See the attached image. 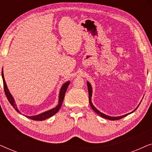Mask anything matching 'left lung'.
I'll return each mask as SVG.
<instances>
[{
    "label": "left lung",
    "mask_w": 152,
    "mask_h": 152,
    "mask_svg": "<svg viewBox=\"0 0 152 152\" xmlns=\"http://www.w3.org/2000/svg\"><path fill=\"white\" fill-rule=\"evenodd\" d=\"M87 86H88V90L89 103H90V105H91V108H92L93 111H94L97 114H98V115H100L101 117H102V118H106V119H107V120H120V119H121V118L125 117V116H126V115H128L129 114H131L132 113H133V112H134V111H136V110L137 109V108H138V107H137L136 109H135L134 111L131 112V113H127V114H126V115H122V116H118V117H111V116H109V115H105V114L101 113L100 111H98V110H97V109H96V108H95V107H94V106L93 105L92 102H91V96H92V91H93V90H92V87H91V85L90 84V83H89L88 82H87Z\"/></svg>",
    "instance_id": "1"
}]
</instances>
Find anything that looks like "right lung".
I'll return each instance as SVG.
<instances>
[{
	"mask_svg": "<svg viewBox=\"0 0 152 152\" xmlns=\"http://www.w3.org/2000/svg\"><path fill=\"white\" fill-rule=\"evenodd\" d=\"M2 77H3V81L4 91H5V93L6 95V97H7V98L8 99V101L10 102V103L11 104V105L12 106V107H14V109H15L16 111H18V113H20V112L18 111V109H17V107H16V104L15 103V101H14V99L13 98V97H12L11 93H10L9 89H8L7 86V84H6L5 79H4V75H3V70H2ZM69 84H70V82L68 81V82H66L65 84H64L63 86H61V90H60V93H59V104H58V105L55 108H53V109L49 110V111L43 112V113H41V114H39V115H33V116L25 115V116H26V117H27V118H30V119H31V120H38V121H42V120H44L45 119H47V118H50L53 115H55V113H57L58 111H59V109L61 107V104H62V103H63V101H64V95H65L66 91V90H67V88H68V85H69Z\"/></svg>",
	"mask_w": 152,
	"mask_h": 152,
	"instance_id": "right-lung-1",
	"label": "right lung"
}]
</instances>
